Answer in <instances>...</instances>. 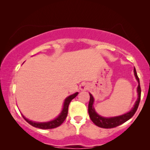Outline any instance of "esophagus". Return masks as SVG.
<instances>
[{"mask_svg": "<svg viewBox=\"0 0 150 150\" xmlns=\"http://www.w3.org/2000/svg\"><path fill=\"white\" fill-rule=\"evenodd\" d=\"M80 89L82 90V91H84V90H87L88 88H89V85H87V83H82L81 85H80Z\"/></svg>", "mask_w": 150, "mask_h": 150, "instance_id": "1", "label": "esophagus"}]
</instances>
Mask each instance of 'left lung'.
Here are the masks:
<instances>
[{"instance_id":"8db88e82","label":"left lung","mask_w":150,"mask_h":150,"mask_svg":"<svg viewBox=\"0 0 150 150\" xmlns=\"http://www.w3.org/2000/svg\"><path fill=\"white\" fill-rule=\"evenodd\" d=\"M134 76L136 78L137 82H138V87H137V93H138V98L135 102V104L133 107L132 108L130 111L127 112L126 113L115 117H102L100 115H98L96 112L95 108L93 107L94 103V98L93 96L89 93L90 96V100L89 102V106H88V112L92 122L95 124L96 126L102 128H112L117 127L120 125L124 124V122L130 120L132 117L134 115L135 112L137 111L138 108L139 102H140L141 99V87H140V83H139V79L137 76L136 69L134 67Z\"/></svg>"}]
</instances>
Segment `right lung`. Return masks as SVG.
Instances as JSON below:
<instances>
[{"instance_id":"obj_1","label":"right lung","mask_w":150,"mask_h":150,"mask_svg":"<svg viewBox=\"0 0 150 150\" xmlns=\"http://www.w3.org/2000/svg\"><path fill=\"white\" fill-rule=\"evenodd\" d=\"M78 94H79V92H76L75 93L72 94V95L69 96L68 97L65 98L64 100V102H63L62 110L61 111L60 114H59L56 118H54V120L49 121V122H34V121L28 120L27 118H26L22 114V117H23V118L28 123V124H30L33 127H35V128L43 129V130H44V129H52V128H57V127L60 126V125L65 121V118H66V117L67 115V112H68L69 104L71 101V100H73L74 98L76 97Z\"/></svg>"}]
</instances>
